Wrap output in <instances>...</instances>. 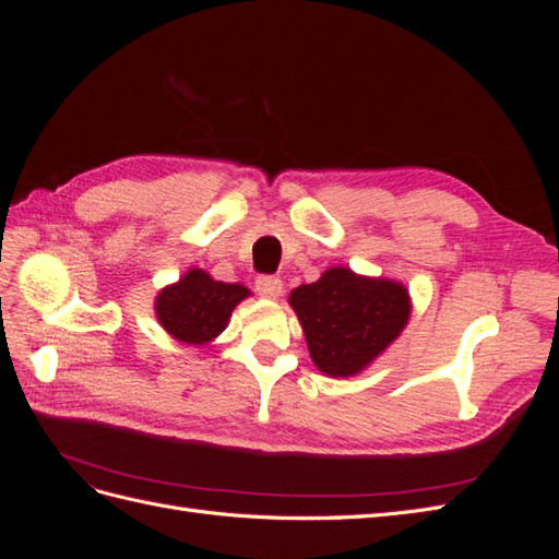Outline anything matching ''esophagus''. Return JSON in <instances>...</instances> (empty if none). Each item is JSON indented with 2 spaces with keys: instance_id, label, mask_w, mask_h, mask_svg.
I'll list each match as a JSON object with an SVG mask.
<instances>
[{
  "instance_id": "34e87169",
  "label": "esophagus",
  "mask_w": 559,
  "mask_h": 559,
  "mask_svg": "<svg viewBox=\"0 0 559 559\" xmlns=\"http://www.w3.org/2000/svg\"><path fill=\"white\" fill-rule=\"evenodd\" d=\"M257 292L263 298H277L282 294V280L275 275H259L257 277Z\"/></svg>"
}]
</instances>
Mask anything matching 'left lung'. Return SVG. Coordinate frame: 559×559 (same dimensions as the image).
Here are the masks:
<instances>
[{"label":"left lung","instance_id":"obj_1","mask_svg":"<svg viewBox=\"0 0 559 559\" xmlns=\"http://www.w3.org/2000/svg\"><path fill=\"white\" fill-rule=\"evenodd\" d=\"M289 302L312 361L333 378L359 373L396 341L411 317L401 284L357 277L347 267H331L314 284L298 286Z\"/></svg>","mask_w":559,"mask_h":559}]
</instances>
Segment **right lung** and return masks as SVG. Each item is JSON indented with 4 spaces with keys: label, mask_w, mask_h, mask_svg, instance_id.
I'll return each instance as SVG.
<instances>
[{
    "label": "right lung",
    "mask_w": 559,
    "mask_h": 559,
    "mask_svg": "<svg viewBox=\"0 0 559 559\" xmlns=\"http://www.w3.org/2000/svg\"><path fill=\"white\" fill-rule=\"evenodd\" d=\"M247 294L242 284H224L202 270H189L177 284L158 294L156 314L177 341L205 345L226 329L233 308Z\"/></svg>",
    "instance_id": "right-lung-1"
}]
</instances>
